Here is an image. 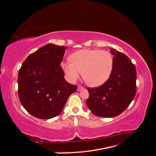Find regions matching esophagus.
<instances>
[{
  "label": "esophagus",
  "instance_id": "obj_1",
  "mask_svg": "<svg viewBox=\"0 0 156 156\" xmlns=\"http://www.w3.org/2000/svg\"><path fill=\"white\" fill-rule=\"evenodd\" d=\"M83 89H84L83 87H82V86H78V89H77V90H78V91L83 90Z\"/></svg>",
  "mask_w": 156,
  "mask_h": 156
}]
</instances>
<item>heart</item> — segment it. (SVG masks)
Returning <instances> with one entry per match:
<instances>
[{"label": "heart", "mask_w": 156, "mask_h": 156, "mask_svg": "<svg viewBox=\"0 0 156 156\" xmlns=\"http://www.w3.org/2000/svg\"><path fill=\"white\" fill-rule=\"evenodd\" d=\"M72 62L62 63L66 77L71 83L83 78L89 86L98 87L109 78L113 68V58L111 53L98 49H83L70 56Z\"/></svg>", "instance_id": "1"}]
</instances>
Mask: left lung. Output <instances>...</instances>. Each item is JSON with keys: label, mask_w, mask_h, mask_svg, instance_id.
<instances>
[{"label": "left lung", "mask_w": 156, "mask_h": 156, "mask_svg": "<svg viewBox=\"0 0 156 156\" xmlns=\"http://www.w3.org/2000/svg\"><path fill=\"white\" fill-rule=\"evenodd\" d=\"M113 68L108 80L99 87L88 88L87 106L94 115L113 118L122 113L133 100L136 91L135 65L124 54L110 49Z\"/></svg>", "instance_id": "obj_1"}]
</instances>
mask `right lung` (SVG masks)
<instances>
[{"label":"right lung","instance_id":"obj_1","mask_svg":"<svg viewBox=\"0 0 156 156\" xmlns=\"http://www.w3.org/2000/svg\"><path fill=\"white\" fill-rule=\"evenodd\" d=\"M67 47L47 44L30 54L18 72V97L28 113L40 119L58 115L77 86L67 83L61 63Z\"/></svg>","mask_w":156,"mask_h":156}]
</instances>
